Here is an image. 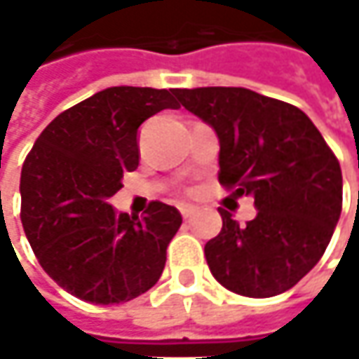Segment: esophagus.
<instances>
[{"instance_id":"1","label":"esophagus","mask_w":359,"mask_h":359,"mask_svg":"<svg viewBox=\"0 0 359 359\" xmlns=\"http://www.w3.org/2000/svg\"><path fill=\"white\" fill-rule=\"evenodd\" d=\"M180 213H182L184 219H191L193 213H195V208H191V205H180Z\"/></svg>"}]
</instances>
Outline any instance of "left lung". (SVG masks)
Returning a JSON list of instances; mask_svg holds the SVG:
<instances>
[{"label": "left lung", "mask_w": 359, "mask_h": 359, "mask_svg": "<svg viewBox=\"0 0 359 359\" xmlns=\"http://www.w3.org/2000/svg\"><path fill=\"white\" fill-rule=\"evenodd\" d=\"M175 94L215 131L219 182L252 197L257 208L246 226L219 208L222 230L205 245L212 276L248 298H271L294 287L320 261L341 215L335 154L294 104L246 88Z\"/></svg>", "instance_id": "1"}]
</instances>
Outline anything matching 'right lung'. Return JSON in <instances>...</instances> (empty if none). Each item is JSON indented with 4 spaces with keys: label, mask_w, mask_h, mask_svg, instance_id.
<instances>
[{
    "label": "right lung",
    "mask_w": 359,
    "mask_h": 359,
    "mask_svg": "<svg viewBox=\"0 0 359 359\" xmlns=\"http://www.w3.org/2000/svg\"><path fill=\"white\" fill-rule=\"evenodd\" d=\"M175 90L113 86L63 111L39 135L20 177L22 226L41 267L92 304L129 302L164 271L179 232L177 208L151 201L146 217L116 212L109 199L123 172L140 164L137 129Z\"/></svg>",
    "instance_id": "add662e5"
}]
</instances>
